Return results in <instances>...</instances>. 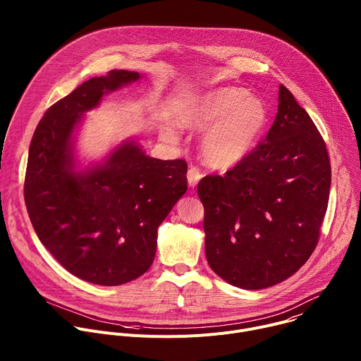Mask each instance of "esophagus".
Returning a JSON list of instances; mask_svg holds the SVG:
<instances>
[{
    "label": "esophagus",
    "mask_w": 361,
    "mask_h": 361,
    "mask_svg": "<svg viewBox=\"0 0 361 361\" xmlns=\"http://www.w3.org/2000/svg\"><path fill=\"white\" fill-rule=\"evenodd\" d=\"M201 177H202V174L200 173V169H198V167L191 166V167L188 169V171H187V180H188V185H190V187L197 185V183L200 181Z\"/></svg>",
    "instance_id": "34e87169"
}]
</instances>
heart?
Masks as SVG:
<instances>
[{"mask_svg": "<svg viewBox=\"0 0 361 361\" xmlns=\"http://www.w3.org/2000/svg\"><path fill=\"white\" fill-rule=\"evenodd\" d=\"M269 123L266 102L240 87H224L202 95L181 116V124L205 130L201 141L204 160L228 169L244 160L260 141Z\"/></svg>", "mask_w": 361, "mask_h": 361, "instance_id": "1", "label": "heart"}]
</instances>
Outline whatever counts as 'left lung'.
I'll return each mask as SVG.
<instances>
[{
    "label": "left lung",
    "instance_id": "left-lung-1",
    "mask_svg": "<svg viewBox=\"0 0 361 361\" xmlns=\"http://www.w3.org/2000/svg\"><path fill=\"white\" fill-rule=\"evenodd\" d=\"M330 185L326 142L280 85L279 111L266 138L223 177L205 176L198 183L213 271L245 290L293 276L319 243Z\"/></svg>",
    "mask_w": 361,
    "mask_h": 361
}]
</instances>
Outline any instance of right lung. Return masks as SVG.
Instances as JSON below:
<instances>
[{"label": "right lung", "instance_id": "obj_1", "mask_svg": "<svg viewBox=\"0 0 361 361\" xmlns=\"http://www.w3.org/2000/svg\"><path fill=\"white\" fill-rule=\"evenodd\" d=\"M138 78L113 70L87 80L45 111L28 151L24 200L39 241L71 274L99 286L128 283L149 269L157 228L187 191L184 160L147 157L134 142L104 164L74 171L70 140L81 114Z\"/></svg>", "mask_w": 361, "mask_h": 361}]
</instances>
